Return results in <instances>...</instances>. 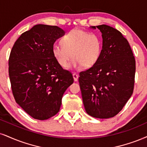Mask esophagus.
<instances>
[{
  "instance_id": "34e87169",
  "label": "esophagus",
  "mask_w": 147,
  "mask_h": 147,
  "mask_svg": "<svg viewBox=\"0 0 147 147\" xmlns=\"http://www.w3.org/2000/svg\"><path fill=\"white\" fill-rule=\"evenodd\" d=\"M73 78L74 81H78V75L76 74H73Z\"/></svg>"
}]
</instances>
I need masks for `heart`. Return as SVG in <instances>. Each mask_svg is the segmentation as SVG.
Here are the masks:
<instances>
[{
	"label": "heart",
	"instance_id": "1",
	"mask_svg": "<svg viewBox=\"0 0 147 147\" xmlns=\"http://www.w3.org/2000/svg\"><path fill=\"white\" fill-rule=\"evenodd\" d=\"M61 45H54L52 55L63 68L67 67L71 57V67L90 68L95 65L101 57L102 39L93 32L74 29L61 39Z\"/></svg>",
	"mask_w": 147,
	"mask_h": 147
}]
</instances>
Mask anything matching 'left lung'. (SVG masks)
Segmentation results:
<instances>
[{
	"label": "left lung",
	"instance_id": "8db88e82",
	"mask_svg": "<svg viewBox=\"0 0 147 147\" xmlns=\"http://www.w3.org/2000/svg\"><path fill=\"white\" fill-rule=\"evenodd\" d=\"M90 28L102 34V50L97 63L80 73L83 104L91 117L109 119L123 109L133 93L135 58L120 31L105 24Z\"/></svg>",
	"mask_w": 147,
	"mask_h": 147
}]
</instances>
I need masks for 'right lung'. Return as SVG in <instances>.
Wrapping results in <instances>:
<instances>
[{"instance_id": "add662e5", "label": "right lung", "mask_w": 147, "mask_h": 147, "mask_svg": "<svg viewBox=\"0 0 147 147\" xmlns=\"http://www.w3.org/2000/svg\"><path fill=\"white\" fill-rule=\"evenodd\" d=\"M62 28L35 25L14 43L9 59V76L16 103L30 117L46 120L59 112L65 91L74 82L52 55Z\"/></svg>"}]
</instances>
